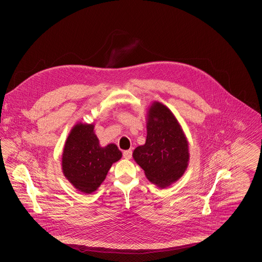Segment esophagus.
Instances as JSON below:
<instances>
[{
  "instance_id": "esophagus-1",
  "label": "esophagus",
  "mask_w": 262,
  "mask_h": 262,
  "mask_svg": "<svg viewBox=\"0 0 262 262\" xmlns=\"http://www.w3.org/2000/svg\"><path fill=\"white\" fill-rule=\"evenodd\" d=\"M132 154H133L132 150H125V151L123 152V156H124V158L126 159V160H128V159L132 158Z\"/></svg>"
}]
</instances>
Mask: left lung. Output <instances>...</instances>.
I'll list each match as a JSON object with an SVG mask.
<instances>
[{
  "label": "left lung",
  "mask_w": 262,
  "mask_h": 262,
  "mask_svg": "<svg viewBox=\"0 0 262 262\" xmlns=\"http://www.w3.org/2000/svg\"><path fill=\"white\" fill-rule=\"evenodd\" d=\"M146 115V141L134 150L133 157L149 182L165 188L185 174L188 141L174 114L162 103L154 101Z\"/></svg>",
  "instance_id": "obj_1"
}]
</instances>
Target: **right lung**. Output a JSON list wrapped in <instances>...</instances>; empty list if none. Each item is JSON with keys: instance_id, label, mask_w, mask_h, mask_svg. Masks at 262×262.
Wrapping results in <instances>:
<instances>
[{"instance_id": "right-lung-1", "label": "right lung", "mask_w": 262, "mask_h": 262, "mask_svg": "<svg viewBox=\"0 0 262 262\" xmlns=\"http://www.w3.org/2000/svg\"><path fill=\"white\" fill-rule=\"evenodd\" d=\"M122 158L115 143L100 145L94 124L79 122L71 129L62 155V174L77 190L92 193L106 179L113 164Z\"/></svg>"}]
</instances>
